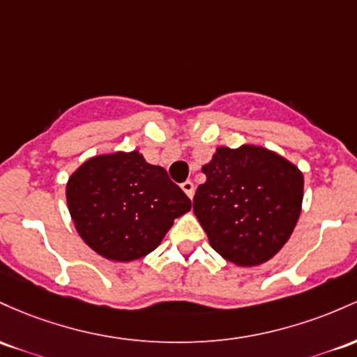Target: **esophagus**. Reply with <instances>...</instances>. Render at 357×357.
<instances>
[{
  "label": "esophagus",
  "instance_id": "obj_1",
  "mask_svg": "<svg viewBox=\"0 0 357 357\" xmlns=\"http://www.w3.org/2000/svg\"><path fill=\"white\" fill-rule=\"evenodd\" d=\"M180 187H182V190L185 192V194H187V197H190V199L194 197L195 187H194V182H192V180H185V182H183L182 185H180Z\"/></svg>",
  "mask_w": 357,
  "mask_h": 357
}]
</instances>
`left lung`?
Returning a JSON list of instances; mask_svg holds the SVG:
<instances>
[{"instance_id": "8db88e82", "label": "left lung", "mask_w": 357, "mask_h": 357, "mask_svg": "<svg viewBox=\"0 0 357 357\" xmlns=\"http://www.w3.org/2000/svg\"><path fill=\"white\" fill-rule=\"evenodd\" d=\"M194 212L212 250L238 266L266 263L285 246L302 211L303 175L263 146H221L202 167Z\"/></svg>"}]
</instances>
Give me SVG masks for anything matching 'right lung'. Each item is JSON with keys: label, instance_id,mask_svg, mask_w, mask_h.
I'll return each mask as SVG.
<instances>
[{"label": "right lung", "instance_id": "obj_1", "mask_svg": "<svg viewBox=\"0 0 357 357\" xmlns=\"http://www.w3.org/2000/svg\"><path fill=\"white\" fill-rule=\"evenodd\" d=\"M67 206L84 243L113 261H133L155 250L190 199L167 170L139 151H116L84 162L70 175Z\"/></svg>", "mask_w": 357, "mask_h": 357}]
</instances>
